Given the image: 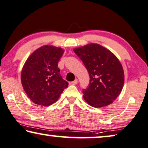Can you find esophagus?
Here are the masks:
<instances>
[{
	"label": "esophagus",
	"mask_w": 148,
	"mask_h": 148,
	"mask_svg": "<svg viewBox=\"0 0 148 148\" xmlns=\"http://www.w3.org/2000/svg\"><path fill=\"white\" fill-rule=\"evenodd\" d=\"M77 83H78V79H77V78L74 80V81L71 82V84H76Z\"/></svg>",
	"instance_id": "34e87169"
}]
</instances>
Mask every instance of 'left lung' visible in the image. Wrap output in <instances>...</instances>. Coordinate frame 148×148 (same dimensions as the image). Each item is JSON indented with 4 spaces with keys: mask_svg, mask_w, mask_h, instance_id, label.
Here are the masks:
<instances>
[{
    "mask_svg": "<svg viewBox=\"0 0 148 148\" xmlns=\"http://www.w3.org/2000/svg\"><path fill=\"white\" fill-rule=\"evenodd\" d=\"M90 76L83 98L88 105L102 108L111 104L123 90L125 74L116 56L101 45L90 43L74 49Z\"/></svg>",
    "mask_w": 148,
    "mask_h": 148,
    "instance_id": "1",
    "label": "left lung"
}]
</instances>
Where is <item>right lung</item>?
Instances as JSON below:
<instances>
[{
  "label": "right lung",
  "instance_id": "right-lung-1",
  "mask_svg": "<svg viewBox=\"0 0 148 148\" xmlns=\"http://www.w3.org/2000/svg\"><path fill=\"white\" fill-rule=\"evenodd\" d=\"M64 50L52 45H44L28 57L21 73V84L34 103L48 106L60 97L68 82L60 75L58 62Z\"/></svg>",
  "mask_w": 148,
  "mask_h": 148
}]
</instances>
